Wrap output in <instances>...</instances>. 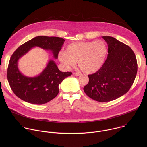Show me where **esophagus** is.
<instances>
[{"mask_svg":"<svg viewBox=\"0 0 147 147\" xmlns=\"http://www.w3.org/2000/svg\"><path fill=\"white\" fill-rule=\"evenodd\" d=\"M73 74L75 76H79L81 75V73H74Z\"/></svg>","mask_w":147,"mask_h":147,"instance_id":"34e87169","label":"esophagus"}]
</instances>
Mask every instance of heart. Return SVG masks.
I'll return each mask as SVG.
<instances>
[{"label":"heart","mask_w":147,"mask_h":147,"mask_svg":"<svg viewBox=\"0 0 147 147\" xmlns=\"http://www.w3.org/2000/svg\"><path fill=\"white\" fill-rule=\"evenodd\" d=\"M107 46L103 41L77 42L69 45L66 52L61 51L59 59L63 66L69 69L78 61L79 67L86 73H94L103 66L107 54Z\"/></svg>","instance_id":"1"}]
</instances>
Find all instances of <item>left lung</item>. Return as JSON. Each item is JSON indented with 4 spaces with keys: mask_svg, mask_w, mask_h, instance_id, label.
<instances>
[{
    "mask_svg": "<svg viewBox=\"0 0 147 147\" xmlns=\"http://www.w3.org/2000/svg\"><path fill=\"white\" fill-rule=\"evenodd\" d=\"M108 44V55L102 67L88 75L84 91L91 99L109 102L126 94L134 82L137 62L133 50L112 36H102Z\"/></svg>",
    "mask_w": 147,
    "mask_h": 147,
    "instance_id": "obj_1",
    "label": "left lung"
}]
</instances>
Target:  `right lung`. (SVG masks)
<instances>
[{
  "label": "right lung",
  "mask_w": 147,
  "mask_h": 147,
  "mask_svg": "<svg viewBox=\"0 0 147 147\" xmlns=\"http://www.w3.org/2000/svg\"><path fill=\"white\" fill-rule=\"evenodd\" d=\"M65 39L55 36H38L19 47L13 53L7 69V80L14 94L23 100L32 104H44L58 94L59 86L71 72H61L53 60H50L47 67L40 74L34 77H27L18 68V61L32 48L37 47L52 52L57 59Z\"/></svg>",
  "instance_id": "obj_1"
}]
</instances>
